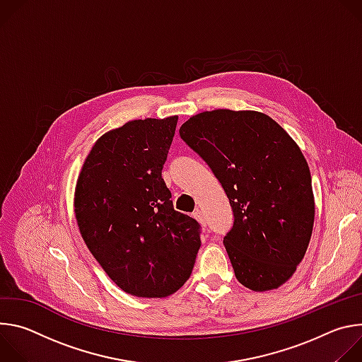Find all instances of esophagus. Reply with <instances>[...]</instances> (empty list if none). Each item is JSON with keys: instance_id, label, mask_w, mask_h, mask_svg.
Returning a JSON list of instances; mask_svg holds the SVG:
<instances>
[{"instance_id": "1", "label": "esophagus", "mask_w": 362, "mask_h": 362, "mask_svg": "<svg viewBox=\"0 0 362 362\" xmlns=\"http://www.w3.org/2000/svg\"><path fill=\"white\" fill-rule=\"evenodd\" d=\"M193 218L200 223V225H203V226H206V221H204V218H203V214L197 209V211H194L193 212Z\"/></svg>"}]
</instances>
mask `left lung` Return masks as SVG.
I'll return each mask as SVG.
<instances>
[{
  "mask_svg": "<svg viewBox=\"0 0 362 362\" xmlns=\"http://www.w3.org/2000/svg\"><path fill=\"white\" fill-rule=\"evenodd\" d=\"M179 133L232 206L223 243L236 279L256 292L279 288L303 259L314 228L311 172L300 148L275 120L252 110L203 112Z\"/></svg>",
  "mask_w": 362,
  "mask_h": 362,
  "instance_id": "obj_1",
  "label": "left lung"
}]
</instances>
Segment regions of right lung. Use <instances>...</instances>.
Returning a JSON list of instances; mask_svg holds the SVG:
<instances>
[{"label":"right lung","mask_w":362,"mask_h":362,"mask_svg":"<svg viewBox=\"0 0 362 362\" xmlns=\"http://www.w3.org/2000/svg\"><path fill=\"white\" fill-rule=\"evenodd\" d=\"M177 116L133 120L103 134L74 194L80 233L110 279L139 298H165L189 279L200 225L175 211L162 170Z\"/></svg>","instance_id":"obj_1"}]
</instances>
